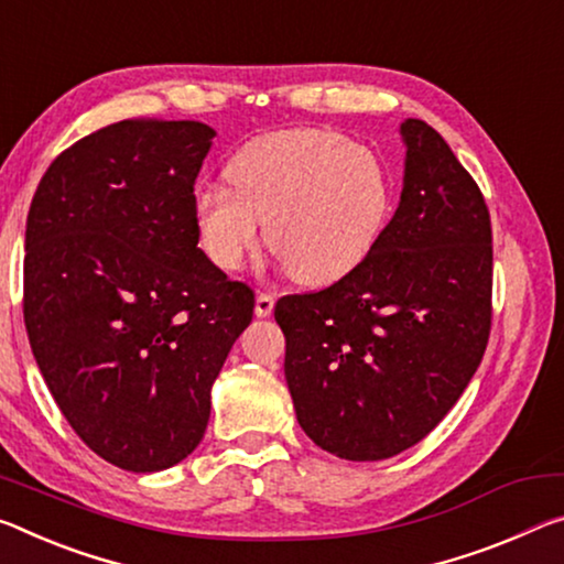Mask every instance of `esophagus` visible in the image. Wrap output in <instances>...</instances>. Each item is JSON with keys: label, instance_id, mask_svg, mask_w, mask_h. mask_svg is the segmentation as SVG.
<instances>
[{"label": "esophagus", "instance_id": "obj_1", "mask_svg": "<svg viewBox=\"0 0 564 564\" xmlns=\"http://www.w3.org/2000/svg\"><path fill=\"white\" fill-rule=\"evenodd\" d=\"M273 306H275L273 293H258V296H256V316H261V318L271 316Z\"/></svg>", "mask_w": 564, "mask_h": 564}]
</instances>
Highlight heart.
Listing matches in <instances>:
<instances>
[{
  "instance_id": "b5f03b06",
  "label": "heart",
  "mask_w": 564,
  "mask_h": 564,
  "mask_svg": "<svg viewBox=\"0 0 564 564\" xmlns=\"http://www.w3.org/2000/svg\"><path fill=\"white\" fill-rule=\"evenodd\" d=\"M226 187L195 198L203 250L238 271L261 243L293 281L328 285L373 253L394 213V181L373 150L341 132L296 128L246 142L226 165Z\"/></svg>"
}]
</instances>
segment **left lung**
<instances>
[{
    "label": "left lung",
    "mask_w": 564,
    "mask_h": 564,
    "mask_svg": "<svg viewBox=\"0 0 564 564\" xmlns=\"http://www.w3.org/2000/svg\"><path fill=\"white\" fill-rule=\"evenodd\" d=\"M401 135L404 191L373 253L275 303L299 424L351 462L422 442L475 377L491 328L485 195L424 120L409 118Z\"/></svg>",
    "instance_id": "8db88e82"
}]
</instances>
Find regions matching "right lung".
Masks as SVG:
<instances>
[{"label":"right lung","instance_id":"right-lung-1","mask_svg":"<svg viewBox=\"0 0 564 564\" xmlns=\"http://www.w3.org/2000/svg\"><path fill=\"white\" fill-rule=\"evenodd\" d=\"M216 130L122 120L59 153L24 236V326L50 394L97 457L160 471L200 444L210 387L256 293L198 248Z\"/></svg>","mask_w":564,"mask_h":564}]
</instances>
